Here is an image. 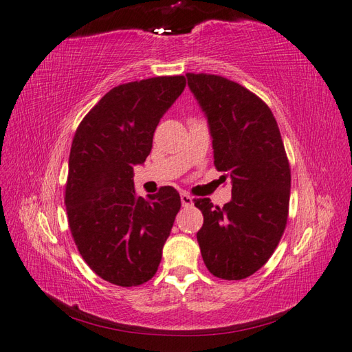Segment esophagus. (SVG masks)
I'll return each instance as SVG.
<instances>
[{
  "instance_id": "1",
  "label": "esophagus",
  "mask_w": 352,
  "mask_h": 352,
  "mask_svg": "<svg viewBox=\"0 0 352 352\" xmlns=\"http://www.w3.org/2000/svg\"><path fill=\"white\" fill-rule=\"evenodd\" d=\"M179 196H182V204H183V207H187V206H192V196L190 195H187L186 192H183L182 195H179Z\"/></svg>"
}]
</instances>
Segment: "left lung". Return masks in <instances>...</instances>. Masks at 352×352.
<instances>
[{
  "label": "left lung",
  "mask_w": 352,
  "mask_h": 352,
  "mask_svg": "<svg viewBox=\"0 0 352 352\" xmlns=\"http://www.w3.org/2000/svg\"><path fill=\"white\" fill-rule=\"evenodd\" d=\"M206 112L214 166L232 183V199L214 207L195 199L204 225L196 234L208 272L246 279L273 255L287 228L291 169L272 109L248 88L217 75L187 73Z\"/></svg>",
  "instance_id": "1"
}]
</instances>
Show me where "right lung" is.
Instances as JSON below:
<instances>
[{
	"label": "right lung",
	"mask_w": 352,
	"mask_h": 352,
	"mask_svg": "<svg viewBox=\"0 0 352 352\" xmlns=\"http://www.w3.org/2000/svg\"><path fill=\"white\" fill-rule=\"evenodd\" d=\"M184 87V76H157L112 88L73 138L64 196L70 232L88 267L118 287L156 274L182 207L170 186L138 196L133 166L145 162L154 130Z\"/></svg>",
	"instance_id": "1"
}]
</instances>
